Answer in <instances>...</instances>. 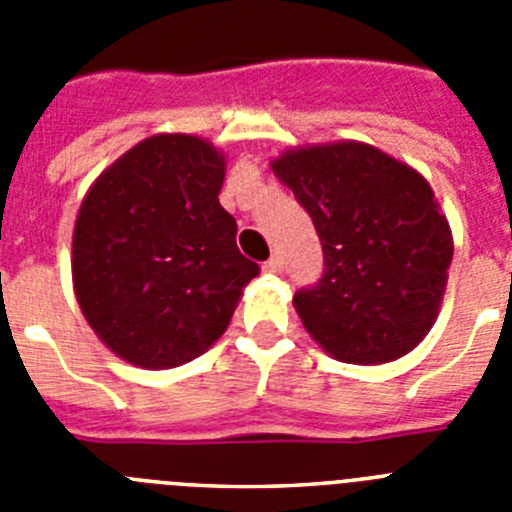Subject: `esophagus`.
I'll use <instances>...</instances> for the list:
<instances>
[{
  "label": "esophagus",
  "instance_id": "esophagus-1",
  "mask_svg": "<svg viewBox=\"0 0 512 512\" xmlns=\"http://www.w3.org/2000/svg\"><path fill=\"white\" fill-rule=\"evenodd\" d=\"M264 269L269 271V274H282V271H284L282 256H279V253H274V256H271V259L264 264Z\"/></svg>",
  "mask_w": 512,
  "mask_h": 512
}]
</instances>
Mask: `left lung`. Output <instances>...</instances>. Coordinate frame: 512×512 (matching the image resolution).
<instances>
[{
	"label": "left lung",
	"instance_id": "left-lung-1",
	"mask_svg": "<svg viewBox=\"0 0 512 512\" xmlns=\"http://www.w3.org/2000/svg\"><path fill=\"white\" fill-rule=\"evenodd\" d=\"M271 169L323 243V277L292 300L307 333L346 364L413 351L436 323L454 256L428 182L354 140L297 148Z\"/></svg>",
	"mask_w": 512,
	"mask_h": 512
}]
</instances>
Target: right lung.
<instances>
[{
    "label": "right lung",
    "instance_id": "1",
    "mask_svg": "<svg viewBox=\"0 0 512 512\" xmlns=\"http://www.w3.org/2000/svg\"><path fill=\"white\" fill-rule=\"evenodd\" d=\"M225 161L194 135H153L117 158L81 202L74 289L120 359L169 369L223 336L259 264L235 246L217 194Z\"/></svg>",
    "mask_w": 512,
    "mask_h": 512
}]
</instances>
